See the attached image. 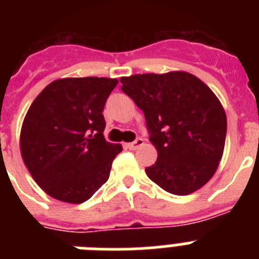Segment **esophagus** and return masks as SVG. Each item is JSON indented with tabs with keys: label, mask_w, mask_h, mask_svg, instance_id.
Here are the masks:
<instances>
[{
	"label": "esophagus",
	"mask_w": 259,
	"mask_h": 259,
	"mask_svg": "<svg viewBox=\"0 0 259 259\" xmlns=\"http://www.w3.org/2000/svg\"><path fill=\"white\" fill-rule=\"evenodd\" d=\"M144 144V140L143 139H136L135 141H132V143H128L127 144V148L130 150H136L139 146H141Z\"/></svg>",
	"instance_id": "obj_1"
}]
</instances>
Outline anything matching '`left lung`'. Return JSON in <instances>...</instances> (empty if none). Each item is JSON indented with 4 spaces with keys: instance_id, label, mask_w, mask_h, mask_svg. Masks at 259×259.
<instances>
[{
    "instance_id": "obj_1",
    "label": "left lung",
    "mask_w": 259,
    "mask_h": 259,
    "mask_svg": "<svg viewBox=\"0 0 259 259\" xmlns=\"http://www.w3.org/2000/svg\"><path fill=\"white\" fill-rule=\"evenodd\" d=\"M120 83L143 110L158 152L145 168L148 178L176 196L203 187L218 168L227 134L226 113L211 89L184 71L132 75Z\"/></svg>"
}]
</instances>
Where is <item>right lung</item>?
<instances>
[{"label": "right lung", "mask_w": 259, "mask_h": 259, "mask_svg": "<svg viewBox=\"0 0 259 259\" xmlns=\"http://www.w3.org/2000/svg\"><path fill=\"white\" fill-rule=\"evenodd\" d=\"M116 84L107 77L58 79L29 106L20 131V153L50 197L81 203L109 179L122 145L105 140L102 111Z\"/></svg>", "instance_id": "1"}]
</instances>
